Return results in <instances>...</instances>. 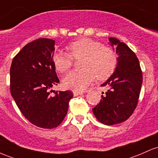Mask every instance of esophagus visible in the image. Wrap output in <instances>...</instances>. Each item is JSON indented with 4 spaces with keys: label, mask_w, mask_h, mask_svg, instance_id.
<instances>
[{
    "label": "esophagus",
    "mask_w": 158,
    "mask_h": 158,
    "mask_svg": "<svg viewBox=\"0 0 158 158\" xmlns=\"http://www.w3.org/2000/svg\"><path fill=\"white\" fill-rule=\"evenodd\" d=\"M83 93L81 91H77V90H73L74 96H77V95H82Z\"/></svg>",
    "instance_id": "34e87169"
}]
</instances>
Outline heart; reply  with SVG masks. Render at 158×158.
I'll return each mask as SVG.
<instances>
[{
    "label": "heart",
    "mask_w": 158,
    "mask_h": 158,
    "mask_svg": "<svg viewBox=\"0 0 158 158\" xmlns=\"http://www.w3.org/2000/svg\"><path fill=\"white\" fill-rule=\"evenodd\" d=\"M69 53L57 51L53 55L56 69L64 72L72 67L74 59H82L83 69L71 71L63 77V85L72 89L84 90L93 82L107 79L114 72L117 65V55L112 48L98 41L82 38L71 42L67 46Z\"/></svg>",
    "instance_id": "b5f03b06"
}]
</instances>
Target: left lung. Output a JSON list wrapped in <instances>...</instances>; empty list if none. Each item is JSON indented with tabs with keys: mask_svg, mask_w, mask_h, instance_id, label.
I'll list each match as a JSON object with an SVG mask.
<instances>
[{
	"mask_svg": "<svg viewBox=\"0 0 158 158\" xmlns=\"http://www.w3.org/2000/svg\"><path fill=\"white\" fill-rule=\"evenodd\" d=\"M116 46L118 63L115 72L102 86L109 89L102 95L99 104L93 109L97 119L107 125L125 122L136 109L140 93L143 73L135 53L126 44L109 38Z\"/></svg>",
	"mask_w": 158,
	"mask_h": 158,
	"instance_id": "1",
	"label": "left lung"
}]
</instances>
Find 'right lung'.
<instances>
[{
  "label": "right lung",
  "instance_id": "obj_1",
  "mask_svg": "<svg viewBox=\"0 0 158 158\" xmlns=\"http://www.w3.org/2000/svg\"><path fill=\"white\" fill-rule=\"evenodd\" d=\"M55 41L40 38L27 44L13 58L10 67V92L23 116L42 128H54L64 119L71 91L50 89L60 82L53 55ZM52 90H51V92Z\"/></svg>",
  "mask_w": 158,
  "mask_h": 158
}]
</instances>
